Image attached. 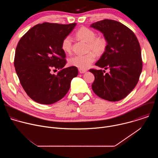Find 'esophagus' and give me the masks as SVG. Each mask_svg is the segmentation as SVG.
<instances>
[{
    "mask_svg": "<svg viewBox=\"0 0 158 158\" xmlns=\"http://www.w3.org/2000/svg\"><path fill=\"white\" fill-rule=\"evenodd\" d=\"M79 73H80L81 74H83V73H85L87 71H86V70H83V69H79Z\"/></svg>",
    "mask_w": 158,
    "mask_h": 158,
    "instance_id": "1",
    "label": "esophagus"
}]
</instances>
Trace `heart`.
<instances>
[{"instance_id":"1","label":"heart","mask_w":158,"mask_h":158,"mask_svg":"<svg viewBox=\"0 0 158 158\" xmlns=\"http://www.w3.org/2000/svg\"><path fill=\"white\" fill-rule=\"evenodd\" d=\"M76 36L79 39L87 43V49L89 52L84 55H76L71 57L69 64L71 66L76 67L81 69H86L95 60L96 54L101 55L104 52L107 48V41L102 37H96V34L92 30L87 27H81L76 32ZM62 50L69 54L72 49V38L70 36L65 37L62 42Z\"/></svg>"}]
</instances>
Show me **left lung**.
Returning <instances> with one entry per match:
<instances>
[{
    "label": "left lung",
    "mask_w": 158,
    "mask_h": 158,
    "mask_svg": "<svg viewBox=\"0 0 158 158\" xmlns=\"http://www.w3.org/2000/svg\"><path fill=\"white\" fill-rule=\"evenodd\" d=\"M99 31L107 41V48L96 65L109 69H90L94 76V93L105 100L115 102L126 98L136 87L143 62L139 41L134 32L121 22L104 19L90 26Z\"/></svg>",
    "instance_id": "left-lung-1"
}]
</instances>
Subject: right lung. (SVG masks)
Here are the masks:
<instances>
[{
    "mask_svg": "<svg viewBox=\"0 0 158 158\" xmlns=\"http://www.w3.org/2000/svg\"><path fill=\"white\" fill-rule=\"evenodd\" d=\"M76 23L59 24L44 22L29 30L16 48L14 67L27 94L42 104H52L69 91L72 79L78 75L76 67L64 68L65 54L62 40ZM52 69L60 70L55 75Z\"/></svg>",
    "mask_w": 158,
    "mask_h": 158,
    "instance_id": "1",
    "label": "right lung"
}]
</instances>
